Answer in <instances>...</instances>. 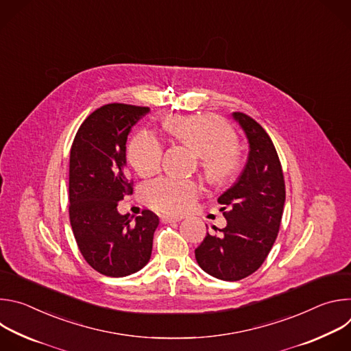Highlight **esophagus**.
<instances>
[{"label": "esophagus", "mask_w": 351, "mask_h": 351, "mask_svg": "<svg viewBox=\"0 0 351 351\" xmlns=\"http://www.w3.org/2000/svg\"><path fill=\"white\" fill-rule=\"evenodd\" d=\"M182 218L180 217H172V215H162L161 222L162 223H172V222H179Z\"/></svg>", "instance_id": "34e87169"}]
</instances>
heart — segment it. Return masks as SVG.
<instances>
[{"instance_id":"obj_1","label":"heart","mask_w":351,"mask_h":351,"mask_svg":"<svg viewBox=\"0 0 351 351\" xmlns=\"http://www.w3.org/2000/svg\"><path fill=\"white\" fill-rule=\"evenodd\" d=\"M165 130L202 156L207 178L215 183L228 180L239 167V153L233 132L214 117H169ZM164 148L157 136L148 130L138 132L129 143L128 160L141 176L154 175L162 164ZM199 193L191 180L162 176L143 184L140 194L144 203L160 213H184Z\"/></svg>"}]
</instances>
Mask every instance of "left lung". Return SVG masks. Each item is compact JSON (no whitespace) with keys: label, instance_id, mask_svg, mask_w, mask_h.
<instances>
[{"label":"left lung","instance_id":"1","mask_svg":"<svg viewBox=\"0 0 351 351\" xmlns=\"http://www.w3.org/2000/svg\"><path fill=\"white\" fill-rule=\"evenodd\" d=\"M248 140L247 164L236 180L218 198L226 226L221 234L207 233L195 250L203 271L222 280H240L256 272L276 240L283 206L285 180L275 145L253 118L233 112Z\"/></svg>","mask_w":351,"mask_h":351}]
</instances>
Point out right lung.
<instances>
[{
	"instance_id": "right-lung-1",
	"label": "right lung",
	"mask_w": 351,
	"mask_h": 351,
	"mask_svg": "<svg viewBox=\"0 0 351 351\" xmlns=\"http://www.w3.org/2000/svg\"><path fill=\"white\" fill-rule=\"evenodd\" d=\"M148 107L107 104L80 125L69 160V219L87 264L106 276L122 278L140 271L152 257L160 223L149 210L121 215L118 203L133 193L126 167V141Z\"/></svg>"
}]
</instances>
